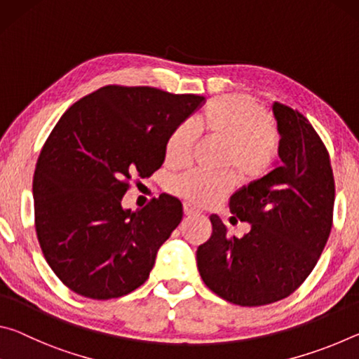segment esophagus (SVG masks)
Instances as JSON below:
<instances>
[{
	"label": "esophagus",
	"mask_w": 359,
	"mask_h": 359,
	"mask_svg": "<svg viewBox=\"0 0 359 359\" xmlns=\"http://www.w3.org/2000/svg\"><path fill=\"white\" fill-rule=\"evenodd\" d=\"M184 214L188 215V217H190V215H196V214H199V210H198L196 208H194V205H191L190 203H185V204H184Z\"/></svg>",
	"instance_id": "esophagus-1"
}]
</instances>
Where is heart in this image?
<instances>
[{
  "mask_svg": "<svg viewBox=\"0 0 359 359\" xmlns=\"http://www.w3.org/2000/svg\"><path fill=\"white\" fill-rule=\"evenodd\" d=\"M198 135L223 144L222 168H233L242 182L259 180L276 163L277 137L272 131L271 115L247 96H220L209 101L191 123H180L166 141L168 165L184 166L188 163ZM234 182L229 171L217 175L190 171L172 179L169 188L194 204L209 205L233 190Z\"/></svg>",
  "mask_w": 359,
  "mask_h": 359,
  "instance_id": "b5f03b06",
  "label": "heart"
}]
</instances>
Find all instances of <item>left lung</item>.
I'll list each match as a JSON object with an SVG mask.
<instances>
[{
    "label": "left lung",
    "mask_w": 359,
    "mask_h": 359,
    "mask_svg": "<svg viewBox=\"0 0 359 359\" xmlns=\"http://www.w3.org/2000/svg\"><path fill=\"white\" fill-rule=\"evenodd\" d=\"M272 111L280 165L229 199L231 222L250 223V231L228 238L223 222L210 215L212 234L196 252L208 288L242 307L267 306L299 288L332 226L336 190L323 141L294 109L274 102Z\"/></svg>",
    "instance_id": "left-lung-1"
}]
</instances>
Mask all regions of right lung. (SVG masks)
Masks as SVG:
<instances>
[{
	"instance_id": "obj_1",
	"label": "right lung",
	"mask_w": 359,
	"mask_h": 359,
	"mask_svg": "<svg viewBox=\"0 0 359 359\" xmlns=\"http://www.w3.org/2000/svg\"><path fill=\"white\" fill-rule=\"evenodd\" d=\"M205 102L154 87L106 85L74 102L48 135L33 177L44 258L74 293L114 299L147 280L184 210L168 194L121 209L133 177L165 161L171 133Z\"/></svg>"
}]
</instances>
